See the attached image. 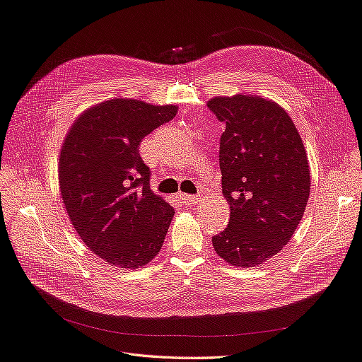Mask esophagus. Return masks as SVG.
<instances>
[{
  "label": "esophagus",
  "instance_id": "1",
  "mask_svg": "<svg viewBox=\"0 0 362 362\" xmlns=\"http://www.w3.org/2000/svg\"><path fill=\"white\" fill-rule=\"evenodd\" d=\"M178 197H180V199H181L184 204H187V205H194V204L199 202V198H198V197H192V194L180 193Z\"/></svg>",
  "mask_w": 362,
  "mask_h": 362
}]
</instances>
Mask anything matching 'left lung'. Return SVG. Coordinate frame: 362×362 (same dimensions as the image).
Returning <instances> with one entry per match:
<instances>
[{
	"label": "left lung",
	"mask_w": 362,
	"mask_h": 362,
	"mask_svg": "<svg viewBox=\"0 0 362 362\" xmlns=\"http://www.w3.org/2000/svg\"><path fill=\"white\" fill-rule=\"evenodd\" d=\"M209 108L226 123L221 136L222 193L230 222L213 248L233 267L268 262L291 240L310 192L309 160L289 114L260 95H216Z\"/></svg>",
	"instance_id": "left-lung-1"
}]
</instances>
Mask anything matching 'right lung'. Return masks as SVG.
Wrapping results in <instances>:
<instances>
[{"instance_id": "add662e5", "label": "right lung", "mask_w": 362, "mask_h": 362, "mask_svg": "<svg viewBox=\"0 0 362 362\" xmlns=\"http://www.w3.org/2000/svg\"><path fill=\"white\" fill-rule=\"evenodd\" d=\"M177 112V105L112 97L85 110L65 135L57 163L64 207L85 245L111 267H144L163 247L175 210L151 190L139 144Z\"/></svg>"}]
</instances>
